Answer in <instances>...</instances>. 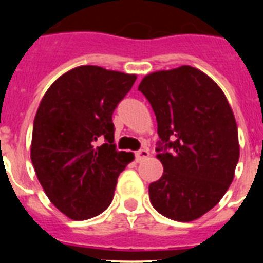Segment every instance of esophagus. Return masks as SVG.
Masks as SVG:
<instances>
[{
  "mask_svg": "<svg viewBox=\"0 0 263 263\" xmlns=\"http://www.w3.org/2000/svg\"><path fill=\"white\" fill-rule=\"evenodd\" d=\"M148 156H150V152H148L147 148H140V150H138V152L135 153V158L138 162H140V161L146 160V158H148Z\"/></svg>",
  "mask_w": 263,
  "mask_h": 263,
  "instance_id": "1",
  "label": "esophagus"
}]
</instances>
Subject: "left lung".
<instances>
[{
	"label": "left lung",
	"mask_w": 263,
	"mask_h": 263,
	"mask_svg": "<svg viewBox=\"0 0 263 263\" xmlns=\"http://www.w3.org/2000/svg\"><path fill=\"white\" fill-rule=\"evenodd\" d=\"M138 90L156 115L157 158L164 166L148 185L150 202L171 220H196L235 177L240 147L232 107L212 78L190 65L153 72Z\"/></svg>",
	"instance_id": "8db88e82"
}]
</instances>
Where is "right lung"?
Instances as JSON below:
<instances>
[{"mask_svg": "<svg viewBox=\"0 0 263 263\" xmlns=\"http://www.w3.org/2000/svg\"><path fill=\"white\" fill-rule=\"evenodd\" d=\"M136 75L82 65L61 75L39 103L31 161L43 191L72 220H88L111 203L132 153L113 144V111ZM105 143L96 146L98 140Z\"/></svg>", "mask_w": 263, "mask_h": 263, "instance_id": "1", "label": "right lung"}]
</instances>
